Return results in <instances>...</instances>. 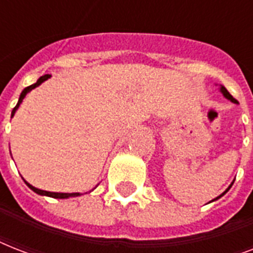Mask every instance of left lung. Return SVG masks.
I'll use <instances>...</instances> for the list:
<instances>
[{
	"label": "left lung",
	"mask_w": 253,
	"mask_h": 253,
	"mask_svg": "<svg viewBox=\"0 0 253 253\" xmlns=\"http://www.w3.org/2000/svg\"><path fill=\"white\" fill-rule=\"evenodd\" d=\"M220 91H222V94H223L224 97H226V98H227V99H230V101H231V102H234V103H238V101H236V99L234 98V97H232V95L230 94V93H228V90H227V89H226V87H224V86H222V85H220ZM232 184H234V182H231V185H230V186H228V188L226 189V190H224V192L222 193V194H220L219 197H216V198H214V200H212V201L218 200V198H220V197H222V196H224V194H226V193H227L228 190H230V188H231V186H232Z\"/></svg>",
	"instance_id": "1"
}]
</instances>
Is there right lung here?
Returning <instances> with one entry per match:
<instances>
[{
  "instance_id": "obj_1",
  "label": "right lung",
  "mask_w": 253,
  "mask_h": 253,
  "mask_svg": "<svg viewBox=\"0 0 253 253\" xmlns=\"http://www.w3.org/2000/svg\"><path fill=\"white\" fill-rule=\"evenodd\" d=\"M49 77H51V75H44V76L39 77L35 84L30 85V86L25 87V89L22 90L21 95H19V99H18L17 106L14 107L13 111H11V117H14V114H15V111H17V109H18V107H19V105H21V103H22V101H23V98H25V97H26V94H27L29 91L33 90L34 87L39 86V85H41L42 83H44L45 80H48ZM23 181H25V180H23ZM25 182H26V185H27V186H29V188L31 189V190H33V192H35V193H37V194H41V196L52 197V198H61V200H63V198H69V197H79V196H81L80 193H55V192H47V190H42V189H38V188H35V186H33V185H30L29 182H27V181H25Z\"/></svg>"
}]
</instances>
